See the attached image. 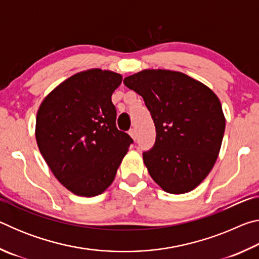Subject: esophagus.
Here are the masks:
<instances>
[{"label":"esophagus","instance_id":"34e87169","mask_svg":"<svg viewBox=\"0 0 259 259\" xmlns=\"http://www.w3.org/2000/svg\"><path fill=\"white\" fill-rule=\"evenodd\" d=\"M129 135L131 136V138H133L134 140H136V138H137V133H136L135 129H130L129 130Z\"/></svg>","mask_w":259,"mask_h":259}]
</instances>
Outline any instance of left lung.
Instances as JSON below:
<instances>
[{
    "label": "left lung",
    "instance_id": "8db88e82",
    "mask_svg": "<svg viewBox=\"0 0 259 259\" xmlns=\"http://www.w3.org/2000/svg\"><path fill=\"white\" fill-rule=\"evenodd\" d=\"M123 83L142 96L154 121L155 144L143 153L153 181L171 194L194 190L211 171L224 136L225 116L216 94L168 69H144Z\"/></svg>",
    "mask_w": 259,
    "mask_h": 259
}]
</instances>
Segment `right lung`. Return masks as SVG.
<instances>
[{
    "instance_id": "add662e5",
    "label": "right lung",
    "mask_w": 259,
    "mask_h": 259,
    "mask_svg": "<svg viewBox=\"0 0 259 259\" xmlns=\"http://www.w3.org/2000/svg\"><path fill=\"white\" fill-rule=\"evenodd\" d=\"M121 82L119 73L88 69L61 82L38 107V150L74 194L91 198L106 191L133 143L115 125L112 95Z\"/></svg>"
}]
</instances>
